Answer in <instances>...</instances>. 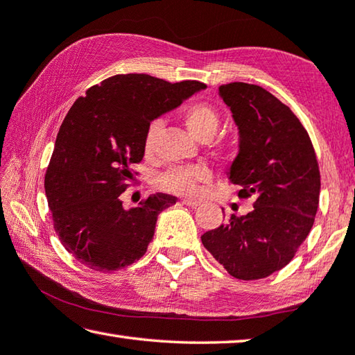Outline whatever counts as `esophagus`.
Instances as JSON below:
<instances>
[{
  "mask_svg": "<svg viewBox=\"0 0 355 355\" xmlns=\"http://www.w3.org/2000/svg\"><path fill=\"white\" fill-rule=\"evenodd\" d=\"M183 205H186V206H189V207H197V206H200L201 205V201H197V200H183Z\"/></svg>",
  "mask_w": 355,
  "mask_h": 355,
  "instance_id": "obj_1",
  "label": "esophagus"
}]
</instances>
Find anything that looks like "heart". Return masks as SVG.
I'll return each instance as SVG.
<instances>
[{"mask_svg": "<svg viewBox=\"0 0 355 355\" xmlns=\"http://www.w3.org/2000/svg\"><path fill=\"white\" fill-rule=\"evenodd\" d=\"M184 126L189 129L193 137L201 141H209L217 134L221 124V115L218 109L206 101H193L184 106L180 112ZM159 130V121H150L144 132V152L150 154L154 150L155 140ZM231 146H223L221 154H227ZM211 171L206 166H182L166 171L158 178V186L166 192L177 193V196L192 197L198 192L200 184L211 180Z\"/></svg>", "mask_w": 355, "mask_h": 355, "instance_id": "b5f03b06", "label": "heart"}]
</instances>
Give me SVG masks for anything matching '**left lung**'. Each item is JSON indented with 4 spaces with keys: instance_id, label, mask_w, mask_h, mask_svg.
<instances>
[{
    "instance_id": "obj_1",
    "label": "left lung",
    "mask_w": 355,
    "mask_h": 355,
    "mask_svg": "<svg viewBox=\"0 0 355 355\" xmlns=\"http://www.w3.org/2000/svg\"><path fill=\"white\" fill-rule=\"evenodd\" d=\"M240 130V152L229 168L246 215L201 235V243L239 280L266 279L294 259L314 225L320 169L308 130L286 104L248 83L220 86Z\"/></svg>"
}]
</instances>
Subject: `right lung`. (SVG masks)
Listing matches in <instances>:
<instances>
[{
    "label": "right lung",
    "mask_w": 355,
    "mask_h": 355,
    "mask_svg": "<svg viewBox=\"0 0 355 355\" xmlns=\"http://www.w3.org/2000/svg\"><path fill=\"white\" fill-rule=\"evenodd\" d=\"M206 86L169 83L146 73L109 76L69 109L49 162L44 189L61 245L81 265L109 272L140 260L158 214L177 197L152 193L126 211L121 193L144 157L154 118Z\"/></svg>",
    "instance_id": "obj_1"
}]
</instances>
